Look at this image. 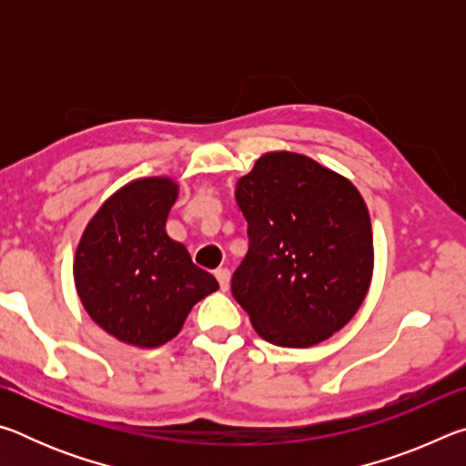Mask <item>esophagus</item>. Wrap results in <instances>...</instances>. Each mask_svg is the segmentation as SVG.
<instances>
[{
  "instance_id": "1",
  "label": "esophagus",
  "mask_w": 466,
  "mask_h": 466,
  "mask_svg": "<svg viewBox=\"0 0 466 466\" xmlns=\"http://www.w3.org/2000/svg\"><path fill=\"white\" fill-rule=\"evenodd\" d=\"M216 278L219 281V288H222V291H226L228 288H230V271H228V269H218L216 271Z\"/></svg>"
}]
</instances>
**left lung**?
I'll list each match as a JSON object with an SVG mask.
<instances>
[{"instance_id":"8db88e82","label":"left lung","mask_w":466,"mask_h":466,"mask_svg":"<svg viewBox=\"0 0 466 466\" xmlns=\"http://www.w3.org/2000/svg\"><path fill=\"white\" fill-rule=\"evenodd\" d=\"M248 252L232 296L265 341L310 347L353 319L374 267L372 224L345 177L294 152H271L236 183Z\"/></svg>"}]
</instances>
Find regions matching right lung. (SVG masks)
<instances>
[{"mask_svg":"<svg viewBox=\"0 0 466 466\" xmlns=\"http://www.w3.org/2000/svg\"><path fill=\"white\" fill-rule=\"evenodd\" d=\"M177 195L172 178L133 180L102 203L77 244V296L90 319L123 343L170 341L193 306L219 288L167 234Z\"/></svg>","mask_w":466,"mask_h":466,"instance_id":"1","label":"right lung"}]
</instances>
